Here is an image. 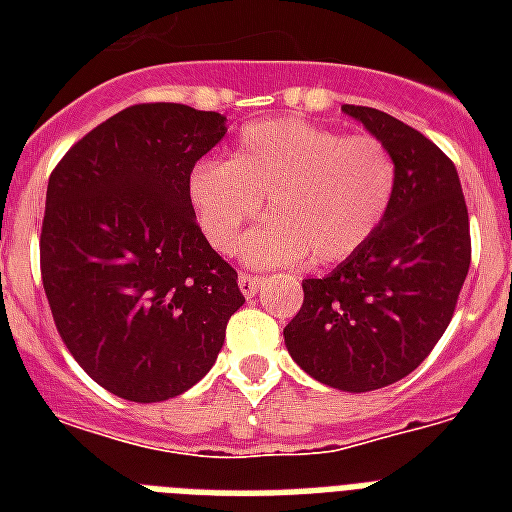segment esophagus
I'll use <instances>...</instances> for the list:
<instances>
[{
  "label": "esophagus",
  "instance_id": "esophagus-1",
  "mask_svg": "<svg viewBox=\"0 0 512 512\" xmlns=\"http://www.w3.org/2000/svg\"><path fill=\"white\" fill-rule=\"evenodd\" d=\"M263 287V276H252V273H239V289L244 297H255Z\"/></svg>",
  "mask_w": 512,
  "mask_h": 512
}]
</instances>
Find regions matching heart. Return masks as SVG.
Wrapping results in <instances>:
<instances>
[{
	"mask_svg": "<svg viewBox=\"0 0 512 512\" xmlns=\"http://www.w3.org/2000/svg\"><path fill=\"white\" fill-rule=\"evenodd\" d=\"M396 159L372 135H342L303 119H263L233 140L228 162L201 159L188 201L204 239L228 255L265 199V220L241 244L249 265L342 263L364 247L396 196Z\"/></svg>",
	"mask_w": 512,
	"mask_h": 512,
	"instance_id": "b5f03b06",
	"label": "heart"
}]
</instances>
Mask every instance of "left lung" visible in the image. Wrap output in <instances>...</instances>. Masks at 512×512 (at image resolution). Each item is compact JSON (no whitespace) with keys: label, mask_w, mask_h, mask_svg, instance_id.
Returning <instances> with one entry per match:
<instances>
[{"label":"left lung","mask_w":512,"mask_h":512,"mask_svg":"<svg viewBox=\"0 0 512 512\" xmlns=\"http://www.w3.org/2000/svg\"><path fill=\"white\" fill-rule=\"evenodd\" d=\"M342 111L388 146L396 196L356 255L303 281L284 342L313 380L366 393L414 372L446 332L470 268V223L460 175L436 143L377 108Z\"/></svg>","instance_id":"left-lung-1"}]
</instances>
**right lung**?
Listing matches in <instances>:
<instances>
[{"label": "right lung", "instance_id": "right-lung-1", "mask_svg": "<svg viewBox=\"0 0 512 512\" xmlns=\"http://www.w3.org/2000/svg\"><path fill=\"white\" fill-rule=\"evenodd\" d=\"M225 130L215 111L140 103L87 132L52 170L44 295L71 356L114 396L154 404L193 388L244 305L185 188Z\"/></svg>", "mask_w": 512, "mask_h": 512}]
</instances>
